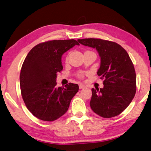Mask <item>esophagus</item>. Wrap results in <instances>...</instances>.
<instances>
[{
    "instance_id": "esophagus-1",
    "label": "esophagus",
    "mask_w": 151,
    "mask_h": 151,
    "mask_svg": "<svg viewBox=\"0 0 151 151\" xmlns=\"http://www.w3.org/2000/svg\"><path fill=\"white\" fill-rule=\"evenodd\" d=\"M85 86L83 85V84H80V85H79V88H80V89H83V88H85Z\"/></svg>"
}]
</instances>
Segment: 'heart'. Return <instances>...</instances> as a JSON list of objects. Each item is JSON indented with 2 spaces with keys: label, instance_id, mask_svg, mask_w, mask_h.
I'll use <instances>...</instances> for the list:
<instances>
[{
  "label": "heart",
  "instance_id": "obj_1",
  "mask_svg": "<svg viewBox=\"0 0 151 151\" xmlns=\"http://www.w3.org/2000/svg\"><path fill=\"white\" fill-rule=\"evenodd\" d=\"M79 78H83V74H82V73H81V74H79Z\"/></svg>",
  "mask_w": 151,
  "mask_h": 151
}]
</instances>
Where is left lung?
<instances>
[{
  "label": "left lung",
  "instance_id": "1",
  "mask_svg": "<svg viewBox=\"0 0 151 151\" xmlns=\"http://www.w3.org/2000/svg\"><path fill=\"white\" fill-rule=\"evenodd\" d=\"M81 45L96 48L101 58L98 75L103 88L92 89L90 105L104 118L120 114L131 103L136 92V76L130 57L118 43L101 39H83Z\"/></svg>",
  "mask_w": 151,
  "mask_h": 151
}]
</instances>
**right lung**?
I'll return each mask as SVG.
<instances>
[{
  "label": "right lung",
  "mask_w": 151,
  "mask_h": 151,
  "mask_svg": "<svg viewBox=\"0 0 151 151\" xmlns=\"http://www.w3.org/2000/svg\"><path fill=\"white\" fill-rule=\"evenodd\" d=\"M79 45L74 39L53 40L35 46L28 53L20 73L23 101L32 114L39 119L53 122L64 115L79 90L70 83L57 87V73L63 70V53Z\"/></svg>",
  "instance_id": "right-lung-1"
}]
</instances>
